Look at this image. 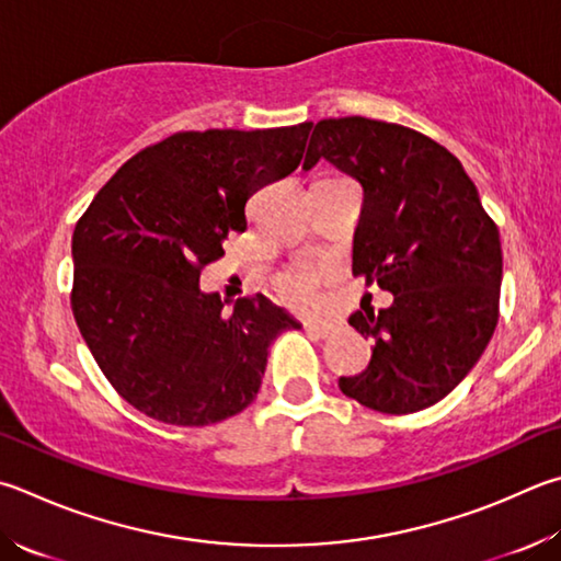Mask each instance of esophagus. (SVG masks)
Instances as JSON below:
<instances>
[{
	"mask_svg": "<svg viewBox=\"0 0 561 561\" xmlns=\"http://www.w3.org/2000/svg\"><path fill=\"white\" fill-rule=\"evenodd\" d=\"M304 329H307L316 339H329L333 333V325L331 323H316V321H307L304 323Z\"/></svg>",
	"mask_w": 561,
	"mask_h": 561,
	"instance_id": "34e87169",
	"label": "esophagus"
}]
</instances>
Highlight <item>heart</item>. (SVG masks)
<instances>
[{
  "mask_svg": "<svg viewBox=\"0 0 561 561\" xmlns=\"http://www.w3.org/2000/svg\"><path fill=\"white\" fill-rule=\"evenodd\" d=\"M316 284H319V270L311 264H294L279 277L277 289L291 307L307 309L316 301Z\"/></svg>",
  "mask_w": 561,
  "mask_h": 561,
  "instance_id": "b5f03b06",
  "label": "heart"
}]
</instances>
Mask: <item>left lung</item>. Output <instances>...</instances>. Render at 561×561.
<instances>
[{
  "label": "left lung",
  "mask_w": 561,
  "mask_h": 561,
  "mask_svg": "<svg viewBox=\"0 0 561 561\" xmlns=\"http://www.w3.org/2000/svg\"><path fill=\"white\" fill-rule=\"evenodd\" d=\"M311 127L304 169L325 159L363 186L353 274L394 297L378 313H351L373 358L339 380L341 392L385 414L426 410L466 378L495 331L501 236L461 161L434 139L368 117Z\"/></svg>",
  "instance_id": "obj_1"
}]
</instances>
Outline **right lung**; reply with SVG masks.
<instances>
[{
  "mask_svg": "<svg viewBox=\"0 0 561 561\" xmlns=\"http://www.w3.org/2000/svg\"><path fill=\"white\" fill-rule=\"evenodd\" d=\"M311 122L274 129L179 131L141 149L73 232L80 335L110 385L151 420L206 426L254 400L267 351L301 329L267 297L222 311L201 270L248 228L245 203L301 164Z\"/></svg>",
  "mask_w": 561,
  "mask_h": 561,
  "instance_id": "right-lung-1",
  "label": "right lung"
}]
</instances>
